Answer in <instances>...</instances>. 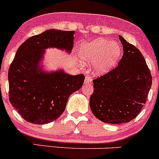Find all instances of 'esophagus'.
Returning a JSON list of instances; mask_svg holds the SVG:
<instances>
[{"label": "esophagus", "mask_w": 159, "mask_h": 159, "mask_svg": "<svg viewBox=\"0 0 159 159\" xmlns=\"http://www.w3.org/2000/svg\"><path fill=\"white\" fill-rule=\"evenodd\" d=\"M84 83L85 84H91L92 83V78L91 76H90V75H87V76L85 77V80H84Z\"/></svg>", "instance_id": "esophagus-1"}]
</instances>
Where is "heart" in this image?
Returning <instances> with one entry per match:
<instances>
[{
	"instance_id": "b5f03b06",
	"label": "heart",
	"mask_w": 159,
	"mask_h": 159,
	"mask_svg": "<svg viewBox=\"0 0 159 159\" xmlns=\"http://www.w3.org/2000/svg\"><path fill=\"white\" fill-rule=\"evenodd\" d=\"M120 53L121 48L117 42L105 38L84 43L80 50L81 59L87 64H93V71L97 74L103 73L111 69Z\"/></svg>"
}]
</instances>
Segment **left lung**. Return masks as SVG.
Returning <instances> with one entry per match:
<instances>
[{"label": "left lung", "instance_id": "1", "mask_svg": "<svg viewBox=\"0 0 159 159\" xmlns=\"http://www.w3.org/2000/svg\"><path fill=\"white\" fill-rule=\"evenodd\" d=\"M123 55L119 65L93 80L90 98L93 114L111 124L129 122L135 119L147 101L152 76L140 51L121 36Z\"/></svg>", "mask_w": 159, "mask_h": 159}]
</instances>
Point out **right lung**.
I'll return each instance as SVG.
<instances>
[{
	"label": "right lung",
	"instance_id": "1",
	"mask_svg": "<svg viewBox=\"0 0 159 159\" xmlns=\"http://www.w3.org/2000/svg\"><path fill=\"white\" fill-rule=\"evenodd\" d=\"M74 31L46 30L27 39L16 51L9 67V101L27 122L45 124L65 111L68 99L80 90L84 74L71 75L62 70L44 72L40 67L44 50L57 48L71 52Z\"/></svg>",
	"mask_w": 159,
	"mask_h": 159
}]
</instances>
